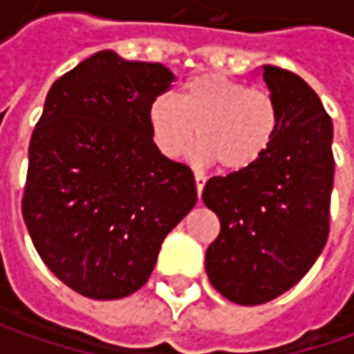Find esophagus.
<instances>
[{
    "label": "esophagus",
    "mask_w": 354,
    "mask_h": 354,
    "mask_svg": "<svg viewBox=\"0 0 354 354\" xmlns=\"http://www.w3.org/2000/svg\"><path fill=\"white\" fill-rule=\"evenodd\" d=\"M205 183H207V177L203 175V173H195V185H197V193L198 197H201V193H203V189H205Z\"/></svg>",
    "instance_id": "1"
}]
</instances>
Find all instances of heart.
Masks as SVG:
<instances>
[{"label":"heart","mask_w":354,"mask_h":354,"mask_svg":"<svg viewBox=\"0 0 354 354\" xmlns=\"http://www.w3.org/2000/svg\"><path fill=\"white\" fill-rule=\"evenodd\" d=\"M147 122L163 157L181 159L197 129L201 142L195 157L201 163L218 161L225 171H244L272 145L279 116L266 90L221 75H198L189 78L175 96H157Z\"/></svg>","instance_id":"heart-1"}]
</instances>
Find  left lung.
Masks as SVG:
<instances>
[{
    "label": "left lung",
    "instance_id": "1",
    "mask_svg": "<svg viewBox=\"0 0 354 354\" xmlns=\"http://www.w3.org/2000/svg\"><path fill=\"white\" fill-rule=\"evenodd\" d=\"M262 76L278 106L274 142L252 167L211 177L203 189L221 221L207 248V276L238 306H260L293 288L329 236L331 118L304 78L272 64Z\"/></svg>",
    "mask_w": 354,
    "mask_h": 354
}]
</instances>
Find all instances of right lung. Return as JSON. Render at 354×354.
<instances>
[{
    "label": "right lung",
    "instance_id": "add662e5",
    "mask_svg": "<svg viewBox=\"0 0 354 354\" xmlns=\"http://www.w3.org/2000/svg\"><path fill=\"white\" fill-rule=\"evenodd\" d=\"M173 80L159 62L100 50L48 90L21 209L43 262L80 295L138 292L197 203L193 171L159 153L147 122Z\"/></svg>",
    "mask_w": 354,
    "mask_h": 354
}]
</instances>
